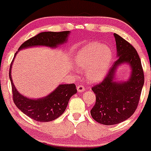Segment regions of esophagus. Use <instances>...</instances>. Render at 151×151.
Segmentation results:
<instances>
[{
  "mask_svg": "<svg viewBox=\"0 0 151 151\" xmlns=\"http://www.w3.org/2000/svg\"><path fill=\"white\" fill-rule=\"evenodd\" d=\"M77 91L79 93L83 92V91H85V88H84V86H81V85H78L77 87Z\"/></svg>",
  "mask_w": 151,
  "mask_h": 151,
  "instance_id": "1",
  "label": "esophagus"
}]
</instances>
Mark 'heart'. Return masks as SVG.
<instances>
[{"instance_id": "heart-1", "label": "heart", "mask_w": 151, "mask_h": 151, "mask_svg": "<svg viewBox=\"0 0 151 151\" xmlns=\"http://www.w3.org/2000/svg\"><path fill=\"white\" fill-rule=\"evenodd\" d=\"M113 53L110 47L96 42L81 48L74 57V64L79 70H86L85 77L92 83L104 79L111 64Z\"/></svg>"}]
</instances>
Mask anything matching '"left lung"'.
I'll list each match as a JSON object with an SVG mask.
<instances>
[{
  "mask_svg": "<svg viewBox=\"0 0 151 151\" xmlns=\"http://www.w3.org/2000/svg\"><path fill=\"white\" fill-rule=\"evenodd\" d=\"M117 58L106 77L101 83L93 86L96 103L91 110L95 121L104 125H114L126 121L135 112L144 84L141 62L135 48L119 35L114 33ZM126 63L131 69L127 81H117V67Z\"/></svg>",
  "mask_w": 151,
  "mask_h": 151,
  "instance_id": "8db88e82",
  "label": "left lung"
}]
</instances>
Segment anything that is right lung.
Instances as JSON below:
<instances>
[{"mask_svg":"<svg viewBox=\"0 0 151 151\" xmlns=\"http://www.w3.org/2000/svg\"><path fill=\"white\" fill-rule=\"evenodd\" d=\"M70 33V31L41 32L25 41L19 47L18 51L37 46L57 48L68 40ZM18 51L15 53L14 59ZM14 59L10 65L9 77L13 90V101L16 106L27 116L40 122H49L58 119L65 112L71 96L77 93L75 84H60L53 91L42 98L25 97L18 92L12 79L11 69Z\"/></svg>","mask_w":151,"mask_h":151,"instance_id":"right-lung-1","label":"right lung"}]
</instances>
